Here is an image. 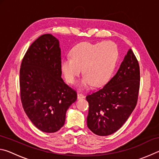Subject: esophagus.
I'll list each match as a JSON object with an SVG mask.
<instances>
[{
	"mask_svg": "<svg viewBox=\"0 0 159 159\" xmlns=\"http://www.w3.org/2000/svg\"><path fill=\"white\" fill-rule=\"evenodd\" d=\"M85 98V97H84V95H83V94L80 93H77V98H78V99H83V98Z\"/></svg>",
	"mask_w": 159,
	"mask_h": 159,
	"instance_id": "1",
	"label": "esophagus"
}]
</instances>
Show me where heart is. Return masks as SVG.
I'll return each mask as SVG.
<instances>
[{
  "label": "heart",
  "instance_id": "obj_1",
  "mask_svg": "<svg viewBox=\"0 0 159 159\" xmlns=\"http://www.w3.org/2000/svg\"><path fill=\"white\" fill-rule=\"evenodd\" d=\"M118 57V48L114 42H83L72 48L70 57L61 59L60 69L66 82L73 83L81 69L84 75L78 82V86L85 88L93 84L99 87L109 80Z\"/></svg>",
  "mask_w": 159,
  "mask_h": 159
}]
</instances>
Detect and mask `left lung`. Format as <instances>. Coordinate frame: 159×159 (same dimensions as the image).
Segmentation results:
<instances>
[{"label":"left lung","instance_id":"obj_1","mask_svg":"<svg viewBox=\"0 0 159 159\" xmlns=\"http://www.w3.org/2000/svg\"><path fill=\"white\" fill-rule=\"evenodd\" d=\"M139 79V63L129 49L115 76L86 97L89 103L87 125L93 133L107 136L122 127L136 107Z\"/></svg>","mask_w":159,"mask_h":159}]
</instances>
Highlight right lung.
<instances>
[{
	"label": "right lung",
	"instance_id": "1",
	"mask_svg": "<svg viewBox=\"0 0 159 159\" xmlns=\"http://www.w3.org/2000/svg\"><path fill=\"white\" fill-rule=\"evenodd\" d=\"M60 42L44 34L26 51L20 71V96L24 110L36 127L55 133L65 122L69 107L77 94L61 79Z\"/></svg>",
	"mask_w": 159,
	"mask_h": 159
}]
</instances>
